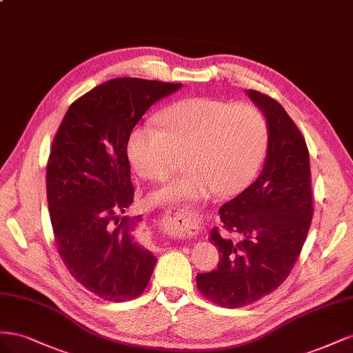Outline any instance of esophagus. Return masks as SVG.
<instances>
[{"label":"esophagus","mask_w":353,"mask_h":353,"mask_svg":"<svg viewBox=\"0 0 353 353\" xmlns=\"http://www.w3.org/2000/svg\"><path fill=\"white\" fill-rule=\"evenodd\" d=\"M171 216H173L174 220H177V219H188L190 216H195V213H192V210H188V207H177L167 211L165 220H171Z\"/></svg>","instance_id":"esophagus-1"}]
</instances>
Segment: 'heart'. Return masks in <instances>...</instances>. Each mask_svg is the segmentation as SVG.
I'll return each instance as SVG.
<instances>
[{"instance_id":"heart-1","label":"heart","mask_w":353,"mask_h":353,"mask_svg":"<svg viewBox=\"0 0 353 353\" xmlns=\"http://www.w3.org/2000/svg\"><path fill=\"white\" fill-rule=\"evenodd\" d=\"M159 121L163 130L150 123L132 130L130 163L149 182L168 179L183 157L189 173L150 195L155 204L236 195L253 180L266 152L268 124L253 105L190 97L164 109Z\"/></svg>"}]
</instances>
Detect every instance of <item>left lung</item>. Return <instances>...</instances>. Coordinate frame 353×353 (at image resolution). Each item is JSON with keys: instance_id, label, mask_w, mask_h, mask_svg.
<instances>
[{"instance_id": "8db88e82", "label": "left lung", "mask_w": 353, "mask_h": 353, "mask_svg": "<svg viewBox=\"0 0 353 353\" xmlns=\"http://www.w3.org/2000/svg\"><path fill=\"white\" fill-rule=\"evenodd\" d=\"M248 97L265 114L269 146L253 185L219 210L210 241L220 253L217 269L196 275V287L211 303L243 307L276 290L288 278L306 241L314 216L306 140L275 99L256 90ZM238 233V243L228 236Z\"/></svg>"}]
</instances>
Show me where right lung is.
Instances as JSON below:
<instances>
[{"label":"right lung","instance_id":"add662e5","mask_svg":"<svg viewBox=\"0 0 353 353\" xmlns=\"http://www.w3.org/2000/svg\"><path fill=\"white\" fill-rule=\"evenodd\" d=\"M182 84L114 78L69 106L47 161V201L57 253L77 283L127 301L146 290L157 259L137 243L128 137L157 100Z\"/></svg>","mask_w":353,"mask_h":353}]
</instances>
